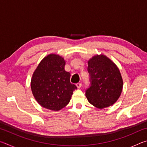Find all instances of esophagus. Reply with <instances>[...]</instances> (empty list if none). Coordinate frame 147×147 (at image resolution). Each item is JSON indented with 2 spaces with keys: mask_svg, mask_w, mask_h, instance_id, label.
<instances>
[{
  "mask_svg": "<svg viewBox=\"0 0 147 147\" xmlns=\"http://www.w3.org/2000/svg\"><path fill=\"white\" fill-rule=\"evenodd\" d=\"M76 86L77 88H78V89H80L82 87V83H77L76 84Z\"/></svg>",
  "mask_w": 147,
  "mask_h": 147,
  "instance_id": "34e87169",
  "label": "esophagus"
}]
</instances>
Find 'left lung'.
I'll list each match as a JSON object with an SVG mask.
<instances>
[{"label": "left lung", "instance_id": "left-lung-1", "mask_svg": "<svg viewBox=\"0 0 147 147\" xmlns=\"http://www.w3.org/2000/svg\"><path fill=\"white\" fill-rule=\"evenodd\" d=\"M90 86L86 96L89 102L99 109L113 105L123 89V79L119 69L108 57L100 54L88 61Z\"/></svg>", "mask_w": 147, "mask_h": 147}]
</instances>
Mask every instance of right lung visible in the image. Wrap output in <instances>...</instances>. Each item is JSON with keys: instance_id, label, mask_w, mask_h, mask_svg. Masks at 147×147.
Returning <instances> with one entry per match:
<instances>
[{"instance_id": "obj_1", "label": "right lung", "mask_w": 147, "mask_h": 147, "mask_svg": "<svg viewBox=\"0 0 147 147\" xmlns=\"http://www.w3.org/2000/svg\"><path fill=\"white\" fill-rule=\"evenodd\" d=\"M65 61L61 56L49 54L42 59L31 80L34 98L43 108L59 111L70 101L77 89L70 82L71 74L65 71Z\"/></svg>"}]
</instances>
